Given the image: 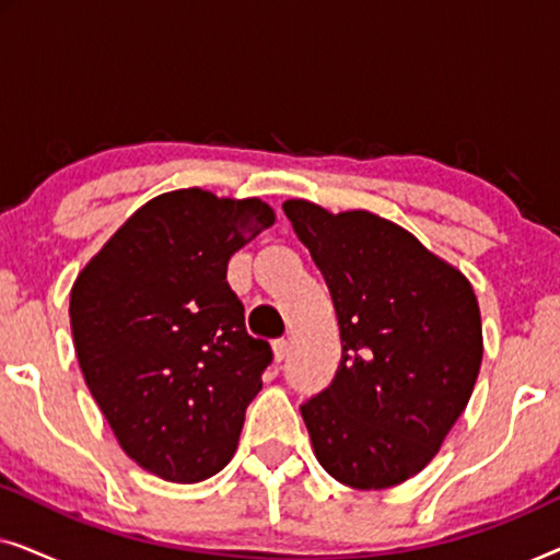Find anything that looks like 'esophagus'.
Listing matches in <instances>:
<instances>
[{
    "instance_id": "obj_1",
    "label": "esophagus",
    "mask_w": 560,
    "mask_h": 560,
    "mask_svg": "<svg viewBox=\"0 0 560 560\" xmlns=\"http://www.w3.org/2000/svg\"><path fill=\"white\" fill-rule=\"evenodd\" d=\"M288 351H290V341L288 339H278L272 343V357H275V362H282V359L288 357Z\"/></svg>"
}]
</instances>
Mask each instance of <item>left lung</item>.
Instances as JSON below:
<instances>
[{
	"label": "left lung",
	"instance_id": "1",
	"mask_svg": "<svg viewBox=\"0 0 560 560\" xmlns=\"http://www.w3.org/2000/svg\"><path fill=\"white\" fill-rule=\"evenodd\" d=\"M282 211L331 293L341 362L303 405L313 454L351 489L423 471L477 385L485 339L466 275L377 213L288 198Z\"/></svg>",
	"mask_w": 560,
	"mask_h": 560
}]
</instances>
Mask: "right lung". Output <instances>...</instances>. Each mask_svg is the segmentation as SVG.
<instances>
[{
	"label": "right lung",
	"mask_w": 560,
	"mask_h": 560,
	"mask_svg": "<svg viewBox=\"0 0 560 560\" xmlns=\"http://www.w3.org/2000/svg\"><path fill=\"white\" fill-rule=\"evenodd\" d=\"M275 224L270 203L203 188L140 206L71 288L83 380L121 451L196 485L232 462L272 351L226 285L234 252Z\"/></svg>",
	"instance_id": "right-lung-1"
}]
</instances>
